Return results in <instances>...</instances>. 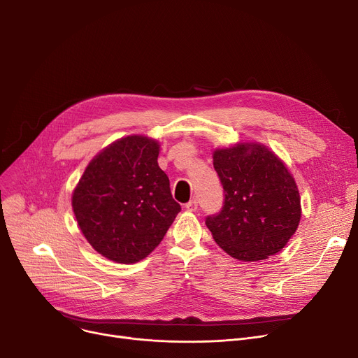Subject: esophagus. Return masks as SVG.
Masks as SVG:
<instances>
[{"label":"esophagus","mask_w":358,"mask_h":358,"mask_svg":"<svg viewBox=\"0 0 358 358\" xmlns=\"http://www.w3.org/2000/svg\"><path fill=\"white\" fill-rule=\"evenodd\" d=\"M185 206H186L187 210L195 212V210H198V201H196V199H192V201H189Z\"/></svg>","instance_id":"34e87169"}]
</instances>
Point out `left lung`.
<instances>
[{
	"label": "left lung",
	"mask_w": 358,
	"mask_h": 358,
	"mask_svg": "<svg viewBox=\"0 0 358 358\" xmlns=\"http://www.w3.org/2000/svg\"><path fill=\"white\" fill-rule=\"evenodd\" d=\"M224 187L222 209L205 224L215 242L239 261L280 252L295 234L301 205L294 178L265 146L241 143L213 153Z\"/></svg>",
	"instance_id": "left-lung-1"
}]
</instances>
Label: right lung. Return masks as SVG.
<instances>
[{
	"label": "right lung",
	"instance_id": "add662e5",
	"mask_svg": "<svg viewBox=\"0 0 358 358\" xmlns=\"http://www.w3.org/2000/svg\"><path fill=\"white\" fill-rule=\"evenodd\" d=\"M157 156V142L123 137L89 163L74 189L78 227L107 259L133 264L146 258L180 212Z\"/></svg>",
	"mask_w": 358,
	"mask_h": 358
}]
</instances>
